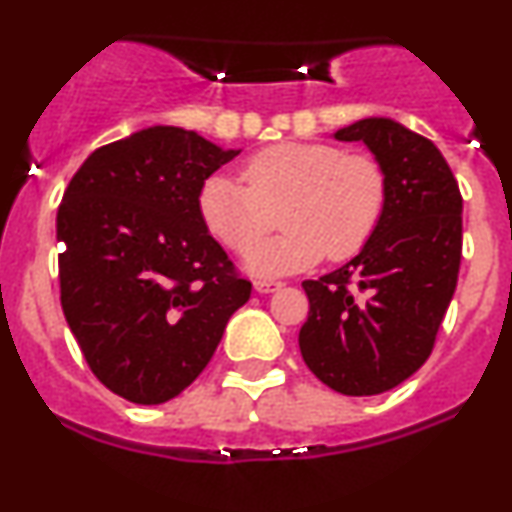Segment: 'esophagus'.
Wrapping results in <instances>:
<instances>
[{"mask_svg":"<svg viewBox=\"0 0 512 512\" xmlns=\"http://www.w3.org/2000/svg\"><path fill=\"white\" fill-rule=\"evenodd\" d=\"M281 281H267V279H257L255 281V291L257 293H274V291H279L281 289Z\"/></svg>","mask_w":512,"mask_h":512,"instance_id":"esophagus-1","label":"esophagus"}]
</instances>
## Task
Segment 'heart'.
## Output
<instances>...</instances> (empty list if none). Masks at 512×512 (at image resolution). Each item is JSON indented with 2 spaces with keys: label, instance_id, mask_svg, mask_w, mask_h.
<instances>
[{
  "label": "heart",
  "instance_id": "heart-1",
  "mask_svg": "<svg viewBox=\"0 0 512 512\" xmlns=\"http://www.w3.org/2000/svg\"><path fill=\"white\" fill-rule=\"evenodd\" d=\"M243 180L214 173L199 187L197 211L223 248L245 252L271 225L269 208L285 204L279 237L252 247L255 274H289L325 257L349 260L366 248L383 219L387 175L378 158L344 154L320 142L267 146L245 161Z\"/></svg>",
  "mask_w": 512,
  "mask_h": 512
}]
</instances>
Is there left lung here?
Returning a JSON list of instances; mask_svg holds the SVG:
<instances>
[{
	"instance_id": "8db88e82",
	"label": "left lung",
	"mask_w": 512,
	"mask_h": 512,
	"mask_svg": "<svg viewBox=\"0 0 512 512\" xmlns=\"http://www.w3.org/2000/svg\"><path fill=\"white\" fill-rule=\"evenodd\" d=\"M334 139L368 146L387 175V202L354 260L303 281L310 313L298 346L332 390L380 395L431 356L460 272L462 195L438 146L390 117L358 120Z\"/></svg>"
}]
</instances>
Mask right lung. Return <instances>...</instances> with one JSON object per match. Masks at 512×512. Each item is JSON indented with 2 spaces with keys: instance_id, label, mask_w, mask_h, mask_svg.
Segmentation results:
<instances>
[{
  "instance_id": "right-lung-1",
  "label": "right lung",
  "mask_w": 512,
  "mask_h": 512,
  "mask_svg": "<svg viewBox=\"0 0 512 512\" xmlns=\"http://www.w3.org/2000/svg\"><path fill=\"white\" fill-rule=\"evenodd\" d=\"M240 149L156 125L93 151L57 211L60 301L93 375L134 404L178 397L248 303L197 211L202 182Z\"/></svg>"
}]
</instances>
